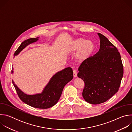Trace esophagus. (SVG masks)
<instances>
[{
  "mask_svg": "<svg viewBox=\"0 0 132 132\" xmlns=\"http://www.w3.org/2000/svg\"><path fill=\"white\" fill-rule=\"evenodd\" d=\"M73 77H75V78L77 76V72L76 70H73Z\"/></svg>",
  "mask_w": 132,
  "mask_h": 132,
  "instance_id": "obj_1",
  "label": "esophagus"
}]
</instances>
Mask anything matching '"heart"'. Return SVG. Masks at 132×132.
<instances>
[{"instance_id":"1","label":"heart","mask_w":132,"mask_h":132,"mask_svg":"<svg viewBox=\"0 0 132 132\" xmlns=\"http://www.w3.org/2000/svg\"><path fill=\"white\" fill-rule=\"evenodd\" d=\"M95 49L93 42L84 38H78L73 40L69 45L67 52L69 54H73L78 52L76 55L77 62H82L88 58Z\"/></svg>"}]
</instances>
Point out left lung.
<instances>
[{
    "instance_id": "obj_1",
    "label": "left lung",
    "mask_w": 132,
    "mask_h": 132,
    "mask_svg": "<svg viewBox=\"0 0 132 132\" xmlns=\"http://www.w3.org/2000/svg\"><path fill=\"white\" fill-rule=\"evenodd\" d=\"M99 51L84 61L77 76L85 82L82 97L92 104L103 103L118 91L123 75L120 53L106 37L98 33Z\"/></svg>"
}]
</instances>
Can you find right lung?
<instances>
[{
    "mask_svg": "<svg viewBox=\"0 0 132 132\" xmlns=\"http://www.w3.org/2000/svg\"><path fill=\"white\" fill-rule=\"evenodd\" d=\"M39 37L31 38L23 41L14 54L17 55L28 45L39 40ZM11 73L13 72V67ZM73 78V71L70 67H67L56 72L51 78L41 93L30 95L22 92L12 80L18 95L26 104L39 109H48L57 103L59 100L64 87Z\"/></svg>",
    "mask_w": 132,
    "mask_h": 132,
    "instance_id": "obj_1",
    "label": "right lung"
}]
</instances>
